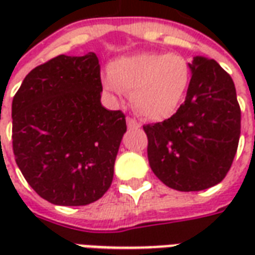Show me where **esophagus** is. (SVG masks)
<instances>
[{
	"label": "esophagus",
	"instance_id": "obj_1",
	"mask_svg": "<svg viewBox=\"0 0 255 255\" xmlns=\"http://www.w3.org/2000/svg\"><path fill=\"white\" fill-rule=\"evenodd\" d=\"M127 127L129 128V129H135V128L140 127V124H139L136 120H133V119H131V117H128V119H127Z\"/></svg>",
	"mask_w": 255,
	"mask_h": 255
}]
</instances>
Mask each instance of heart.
Masks as SVG:
<instances>
[{
    "instance_id": "b5f03b06",
    "label": "heart",
    "mask_w": 255,
    "mask_h": 255,
    "mask_svg": "<svg viewBox=\"0 0 255 255\" xmlns=\"http://www.w3.org/2000/svg\"><path fill=\"white\" fill-rule=\"evenodd\" d=\"M191 67L182 54L142 52L112 61L105 78L113 94L129 93L135 112L147 120L172 116L186 98Z\"/></svg>"
}]
</instances>
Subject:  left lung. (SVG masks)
I'll list each match as a JSON object with an SVG mask.
<instances>
[{
	"mask_svg": "<svg viewBox=\"0 0 255 255\" xmlns=\"http://www.w3.org/2000/svg\"><path fill=\"white\" fill-rule=\"evenodd\" d=\"M190 67V87L176 113L143 126L151 171L177 191L219 184L230 171L241 136V106L232 78L219 63L201 56Z\"/></svg>",
	"mask_w": 255,
	"mask_h": 255,
	"instance_id": "left-lung-1",
	"label": "left lung"
}]
</instances>
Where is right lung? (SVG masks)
Returning <instances> with one entry per match:
<instances>
[{"instance_id": "obj_1", "label": "right lung", "mask_w": 255, "mask_h": 255, "mask_svg": "<svg viewBox=\"0 0 255 255\" xmlns=\"http://www.w3.org/2000/svg\"><path fill=\"white\" fill-rule=\"evenodd\" d=\"M98 57L57 56L31 71L12 101L16 164L54 205L98 201L113 180L126 115L101 105Z\"/></svg>"}]
</instances>
